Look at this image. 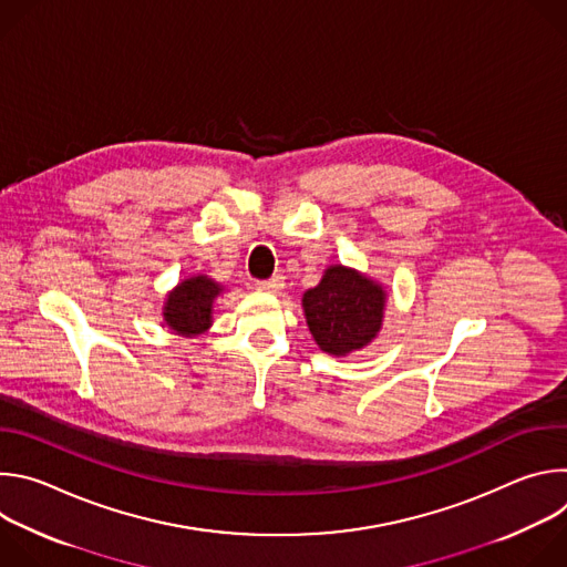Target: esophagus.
<instances>
[{"label":"esophagus","mask_w":567,"mask_h":567,"mask_svg":"<svg viewBox=\"0 0 567 567\" xmlns=\"http://www.w3.org/2000/svg\"><path fill=\"white\" fill-rule=\"evenodd\" d=\"M282 285H285V278H282V276H274L271 280H258V282H256V289H260V291H269V293H276V291H280V289H282Z\"/></svg>","instance_id":"obj_1"}]
</instances>
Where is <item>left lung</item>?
<instances>
[{"label": "left lung", "mask_w": 567, "mask_h": 567, "mask_svg": "<svg viewBox=\"0 0 567 567\" xmlns=\"http://www.w3.org/2000/svg\"><path fill=\"white\" fill-rule=\"evenodd\" d=\"M302 309L316 346L328 354L348 357L377 339L385 289L357 269L332 265L313 289L302 293Z\"/></svg>", "instance_id": "8db88e82"}]
</instances>
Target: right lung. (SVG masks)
<instances>
[{"mask_svg": "<svg viewBox=\"0 0 567 567\" xmlns=\"http://www.w3.org/2000/svg\"><path fill=\"white\" fill-rule=\"evenodd\" d=\"M221 293L208 276H193L182 280L164 302L166 326L182 337H199L213 326V302Z\"/></svg>", "mask_w": 567, "mask_h": 567, "instance_id": "right-lung-1", "label": "right lung"}]
</instances>
